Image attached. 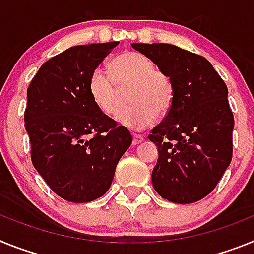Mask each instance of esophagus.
<instances>
[{
	"instance_id": "obj_1",
	"label": "esophagus",
	"mask_w": 254,
	"mask_h": 254,
	"mask_svg": "<svg viewBox=\"0 0 254 254\" xmlns=\"http://www.w3.org/2000/svg\"><path fill=\"white\" fill-rule=\"evenodd\" d=\"M143 142V136H140V135H135V134H134L133 135V145H138L139 144V143H142Z\"/></svg>"
}]
</instances>
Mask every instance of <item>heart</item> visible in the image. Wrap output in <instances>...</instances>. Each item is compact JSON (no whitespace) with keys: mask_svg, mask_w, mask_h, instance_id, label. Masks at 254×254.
I'll use <instances>...</instances> for the list:
<instances>
[{"mask_svg":"<svg viewBox=\"0 0 254 254\" xmlns=\"http://www.w3.org/2000/svg\"><path fill=\"white\" fill-rule=\"evenodd\" d=\"M112 78L97 67L88 80V92L97 109L112 115L119 106V89L131 84L127 101L131 105L116 114V121L135 131L145 129L158 115L166 114L173 105L174 90L170 79L156 70L148 57L125 52L110 65Z\"/></svg>","mask_w":254,"mask_h":254,"instance_id":"heart-1","label":"heart"}]
</instances>
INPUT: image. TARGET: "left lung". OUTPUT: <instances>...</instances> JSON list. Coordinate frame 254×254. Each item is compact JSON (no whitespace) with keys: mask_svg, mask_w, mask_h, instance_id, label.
Wrapping results in <instances>:
<instances>
[{"mask_svg":"<svg viewBox=\"0 0 254 254\" xmlns=\"http://www.w3.org/2000/svg\"><path fill=\"white\" fill-rule=\"evenodd\" d=\"M173 84L169 112L148 135L158 148L154 190L179 204L215 189L233 156L234 116L228 88L208 60L169 43H133Z\"/></svg>","mask_w":254,"mask_h":254,"instance_id":"left-lung-1","label":"left lung"}]
</instances>
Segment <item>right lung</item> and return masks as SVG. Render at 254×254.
<instances>
[{
    "mask_svg": "<svg viewBox=\"0 0 254 254\" xmlns=\"http://www.w3.org/2000/svg\"><path fill=\"white\" fill-rule=\"evenodd\" d=\"M119 42L74 46L41 66L28 88L25 130L32 162L57 195L74 203L102 197L121 156L131 144L97 109L88 80Z\"/></svg>",
    "mask_w": 254,
    "mask_h": 254,
    "instance_id": "add662e5",
    "label": "right lung"
}]
</instances>
